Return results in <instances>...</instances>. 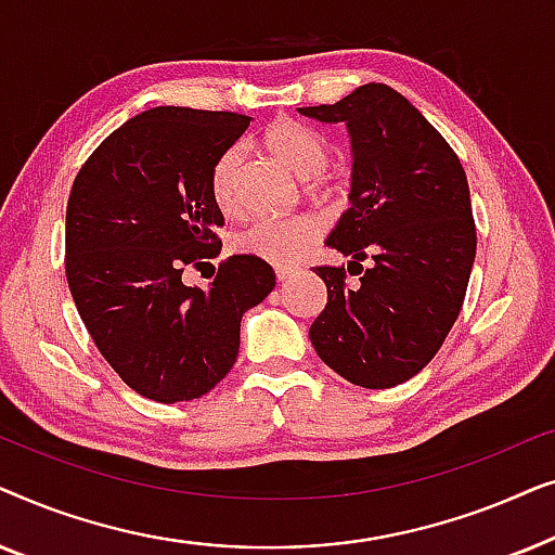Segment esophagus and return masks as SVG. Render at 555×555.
Instances as JSON below:
<instances>
[{
  "label": "esophagus",
  "mask_w": 555,
  "mask_h": 555,
  "mask_svg": "<svg viewBox=\"0 0 555 555\" xmlns=\"http://www.w3.org/2000/svg\"><path fill=\"white\" fill-rule=\"evenodd\" d=\"M295 270H298V268H293V264H278L275 275H278L280 283H285V280H291L295 275Z\"/></svg>",
  "instance_id": "obj_1"
}]
</instances>
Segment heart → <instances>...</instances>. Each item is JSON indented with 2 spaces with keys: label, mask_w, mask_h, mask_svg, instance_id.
I'll return each instance as SVG.
<instances>
[{
  "label": "heart",
  "mask_w": 555,
  "mask_h": 555,
  "mask_svg": "<svg viewBox=\"0 0 555 555\" xmlns=\"http://www.w3.org/2000/svg\"><path fill=\"white\" fill-rule=\"evenodd\" d=\"M264 149L287 166L295 177L302 179V189L313 199H338L340 184L323 173L331 162V143L313 128L298 124V120H275L262 135ZM240 162L242 154L237 146L224 149L215 158L209 169V194L215 207L227 217L240 215ZM321 234V219L300 211V215L283 219H257L245 230L234 234L232 247L242 255L260 257L272 264H291L313 245Z\"/></svg>",
  "instance_id": "heart-1"
}]
</instances>
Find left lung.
<instances>
[{"mask_svg": "<svg viewBox=\"0 0 555 555\" xmlns=\"http://www.w3.org/2000/svg\"><path fill=\"white\" fill-rule=\"evenodd\" d=\"M302 116L346 124L353 149L351 209L325 245L351 255L315 275L328 302L310 325L325 366L363 389H391L427 366L457 321L473 272L477 232L469 186L442 133L382 82L356 88Z\"/></svg>", "mask_w": 555, "mask_h": 555, "instance_id": "1", "label": "left lung"}]
</instances>
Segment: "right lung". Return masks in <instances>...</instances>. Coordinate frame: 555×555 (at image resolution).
<instances>
[{
    "mask_svg": "<svg viewBox=\"0 0 555 555\" xmlns=\"http://www.w3.org/2000/svg\"><path fill=\"white\" fill-rule=\"evenodd\" d=\"M247 126L242 113L158 105L116 128L73 181L65 275L75 308L124 384L162 404L199 399L230 374L242 313L275 287L253 255L219 262L209 291L181 283L222 249L209 169Z\"/></svg>",
    "mask_w": 555,
    "mask_h": 555,
    "instance_id": "right-lung-1",
    "label": "right lung"
}]
</instances>
